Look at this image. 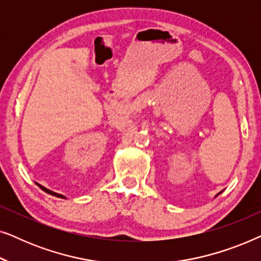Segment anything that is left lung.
Instances as JSON below:
<instances>
[{
  "instance_id": "obj_1",
  "label": "left lung",
  "mask_w": 261,
  "mask_h": 261,
  "mask_svg": "<svg viewBox=\"0 0 261 261\" xmlns=\"http://www.w3.org/2000/svg\"><path fill=\"white\" fill-rule=\"evenodd\" d=\"M221 192H222V191H221ZM221 192H219V194H217V195H216V196H219V195H220V194H221ZM216 196H215V197H216Z\"/></svg>"
}]
</instances>
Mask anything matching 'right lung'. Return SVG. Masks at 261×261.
I'll return each mask as SVG.
<instances>
[{"label":"right lung","mask_w":261,"mask_h":261,"mask_svg":"<svg viewBox=\"0 0 261 261\" xmlns=\"http://www.w3.org/2000/svg\"><path fill=\"white\" fill-rule=\"evenodd\" d=\"M38 185L39 188L41 189L42 191H45V192H47V194H49V195H52V196H56V197H59V198H66L65 196L64 195H60V194H57V192H55V191H52V190H49V189H47V188H45V187H42V185H40L39 183H35Z\"/></svg>","instance_id":"obj_1"}]
</instances>
